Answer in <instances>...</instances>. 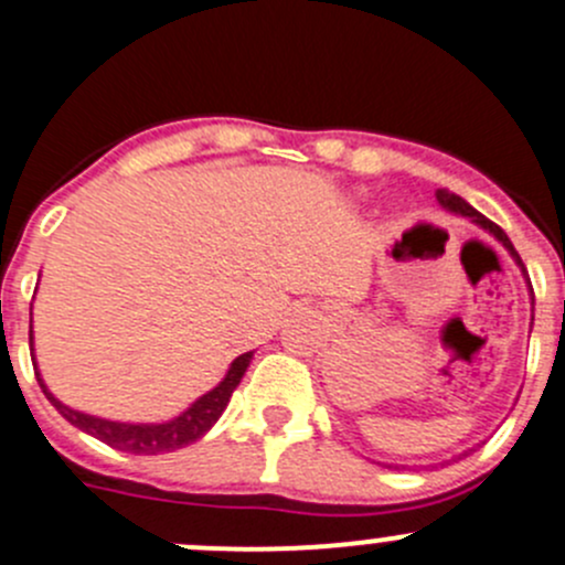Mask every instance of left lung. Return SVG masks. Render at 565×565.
<instances>
[{"label":"left lung","instance_id":"left-lung-1","mask_svg":"<svg viewBox=\"0 0 565 565\" xmlns=\"http://www.w3.org/2000/svg\"><path fill=\"white\" fill-rule=\"evenodd\" d=\"M437 196V204H440L443 210H448V213H454V215H461V218H470L472 224L476 226H481L483 232H489V235L494 237V241L500 243V246H503L505 250H509L511 254V259L516 262V265H520V270H522V276H525V281H527V287H530V278H527V270H525V265H522V259H520V254H516V248H514V243L509 241V235H505L503 230H500L498 224H494V221H489L487 215H481L478 213L476 207H472V204H467L465 199L461 196H457V193H451V191H446V188H440V191L435 193ZM530 292H533V287H530ZM530 303H533V298H530ZM472 448H467L465 454H459V457H467V454H470Z\"/></svg>","mask_w":565,"mask_h":565}]
</instances>
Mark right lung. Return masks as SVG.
<instances>
[{"mask_svg": "<svg viewBox=\"0 0 565 565\" xmlns=\"http://www.w3.org/2000/svg\"><path fill=\"white\" fill-rule=\"evenodd\" d=\"M30 347H32V355H35V335H32V330H30ZM250 358H254V352H243L241 358H235V361L230 363V372L224 374V380H221L213 391L202 393L191 407H185L180 415H174L172 420H163V424H125V420L98 418V415H89V413H82V409L67 407V404H62L60 398L49 391V385L43 383L35 358H32V363H35L38 383L40 388H43L45 398L60 409V415L67 420V424L87 431V435L98 437L100 443L117 448V451L152 457V454H169V451H177V448L191 446V443H196L199 437H204L210 429H213L215 420L221 418V413H224L226 404H230L232 393H235L237 385H241Z\"/></svg>", "mask_w": 565, "mask_h": 565, "instance_id": "1", "label": "right lung"}]
</instances>
